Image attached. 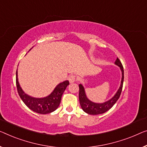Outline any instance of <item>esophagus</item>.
<instances>
[{
    "label": "esophagus",
    "mask_w": 147,
    "mask_h": 147,
    "mask_svg": "<svg viewBox=\"0 0 147 147\" xmlns=\"http://www.w3.org/2000/svg\"><path fill=\"white\" fill-rule=\"evenodd\" d=\"M76 76L74 75V74H71V75L69 77V80L70 83L74 82L76 81Z\"/></svg>",
    "instance_id": "1"
}]
</instances>
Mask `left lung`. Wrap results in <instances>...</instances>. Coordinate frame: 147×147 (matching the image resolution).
Segmentation results:
<instances>
[{"label":"left lung","instance_id":"8db88e82","mask_svg":"<svg viewBox=\"0 0 147 147\" xmlns=\"http://www.w3.org/2000/svg\"><path fill=\"white\" fill-rule=\"evenodd\" d=\"M115 64L117 66L120 67L121 73H122V78L121 85H120L119 88L118 89L117 92H116L114 96L110 99L108 101H107L102 104H98V103H94L91 102L90 100L88 99L86 94H85L84 88L82 84H79V101L80 104L83 111L85 112L88 113L90 115H98L101 114V113H104L108 111L109 109L112 108L113 105H114L117 100L119 99L120 95H121L122 88H123V79H124V71L123 67L121 64V61L119 59L117 58L116 59Z\"/></svg>","mask_w":147,"mask_h":147}]
</instances>
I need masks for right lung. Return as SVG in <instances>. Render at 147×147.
Masks as SVG:
<instances>
[{
    "label": "right lung",
    "instance_id": "obj_1",
    "mask_svg": "<svg viewBox=\"0 0 147 147\" xmlns=\"http://www.w3.org/2000/svg\"><path fill=\"white\" fill-rule=\"evenodd\" d=\"M16 82L18 92V94L22 100L28 106V108H29L35 112L40 113V114L49 113L58 108L63 94L65 89L67 88L68 85L69 84V81L65 80L59 84L54 89V90L52 92L51 94H49L47 97L36 98L26 94L21 88L19 84L18 80L17 71Z\"/></svg>",
    "mask_w": 147,
    "mask_h": 147
}]
</instances>
